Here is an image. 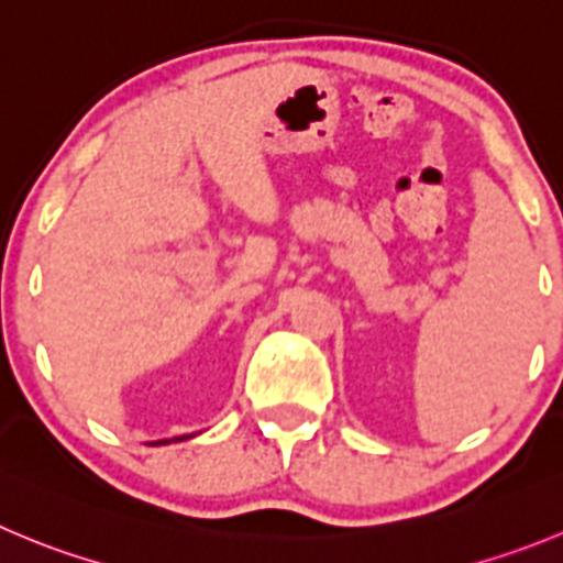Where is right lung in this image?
Segmentation results:
<instances>
[{
  "instance_id": "obj_1",
  "label": "right lung",
  "mask_w": 563,
  "mask_h": 563,
  "mask_svg": "<svg viewBox=\"0 0 563 563\" xmlns=\"http://www.w3.org/2000/svg\"><path fill=\"white\" fill-rule=\"evenodd\" d=\"M186 439H194L191 435H175V439H161V441H152V448H157V444H172V441H186Z\"/></svg>"
}]
</instances>
